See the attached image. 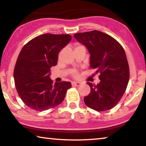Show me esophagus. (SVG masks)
Wrapping results in <instances>:
<instances>
[{"label": "esophagus", "mask_w": 146, "mask_h": 146, "mask_svg": "<svg viewBox=\"0 0 146 146\" xmlns=\"http://www.w3.org/2000/svg\"><path fill=\"white\" fill-rule=\"evenodd\" d=\"M71 84H72L73 86H75L76 87L80 86L81 85V83H80V82H72V83H71Z\"/></svg>", "instance_id": "1"}]
</instances>
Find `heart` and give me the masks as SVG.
<instances>
[{
    "label": "heart",
    "mask_w": 146,
    "mask_h": 146,
    "mask_svg": "<svg viewBox=\"0 0 146 146\" xmlns=\"http://www.w3.org/2000/svg\"><path fill=\"white\" fill-rule=\"evenodd\" d=\"M75 75H76V73H75Z\"/></svg>",
    "instance_id": "1"
}]
</instances>
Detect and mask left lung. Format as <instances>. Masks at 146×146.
<instances>
[{"instance_id":"left-lung-1","label":"left lung","mask_w":146,"mask_h":146,"mask_svg":"<svg viewBox=\"0 0 146 146\" xmlns=\"http://www.w3.org/2000/svg\"><path fill=\"white\" fill-rule=\"evenodd\" d=\"M74 37L88 50L90 66L100 74L99 84L87 83L91 92L84 97L85 103L99 112L111 109L123 97L129 82V66L123 46L99 31L77 33Z\"/></svg>"}]
</instances>
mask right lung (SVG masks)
Wrapping results in <instances>:
<instances>
[{
  "instance_id": "add662e5",
  "label": "right lung",
  "mask_w": 146,
  "mask_h": 146,
  "mask_svg": "<svg viewBox=\"0 0 146 146\" xmlns=\"http://www.w3.org/2000/svg\"><path fill=\"white\" fill-rule=\"evenodd\" d=\"M71 40L69 34H44L31 39L21 50L14 70L18 94L25 104L44 111L62 102L70 82L50 79V68L56 66L58 54Z\"/></svg>"
}]
</instances>
